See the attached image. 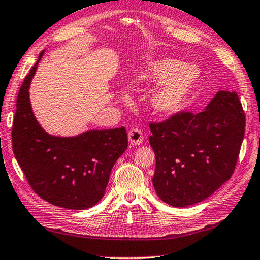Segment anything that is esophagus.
<instances>
[{
	"instance_id": "1",
	"label": "esophagus",
	"mask_w": 260,
	"mask_h": 260,
	"mask_svg": "<svg viewBox=\"0 0 260 260\" xmlns=\"http://www.w3.org/2000/svg\"><path fill=\"white\" fill-rule=\"evenodd\" d=\"M128 140L131 145H140L143 141V133L139 128H132L128 132Z\"/></svg>"
}]
</instances>
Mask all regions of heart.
<instances>
[{
    "label": "heart",
    "mask_w": 260,
    "mask_h": 260,
    "mask_svg": "<svg viewBox=\"0 0 260 260\" xmlns=\"http://www.w3.org/2000/svg\"><path fill=\"white\" fill-rule=\"evenodd\" d=\"M199 76L196 68L183 67L180 60L165 58L150 65L141 78L150 83H165L152 95V106L158 113L172 114L184 105Z\"/></svg>",
    "instance_id": "1"
}]
</instances>
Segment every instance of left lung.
Listing matches in <instances>:
<instances>
[{
    "mask_svg": "<svg viewBox=\"0 0 260 260\" xmlns=\"http://www.w3.org/2000/svg\"><path fill=\"white\" fill-rule=\"evenodd\" d=\"M156 166L153 185L172 207H188L214 193L234 174L245 132L236 92L219 91L203 112L180 111L150 122Z\"/></svg>",
    "mask_w": 260,
    "mask_h": 260,
    "instance_id": "8db88e82",
    "label": "left lung"
}]
</instances>
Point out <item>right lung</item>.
<instances>
[{"label": "right lung", "instance_id": "add662e5", "mask_svg": "<svg viewBox=\"0 0 260 260\" xmlns=\"http://www.w3.org/2000/svg\"><path fill=\"white\" fill-rule=\"evenodd\" d=\"M37 63L19 88L11 139L25 179L41 199L57 207L84 210L102 200L111 170L128 146L125 127L87 131L73 138L52 137L42 128L29 99Z\"/></svg>", "mask_w": 260, "mask_h": 260}]
</instances>
